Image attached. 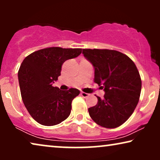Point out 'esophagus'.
<instances>
[{"label":"esophagus","instance_id":"1","mask_svg":"<svg viewBox=\"0 0 160 160\" xmlns=\"http://www.w3.org/2000/svg\"><path fill=\"white\" fill-rule=\"evenodd\" d=\"M81 95H82L83 98H87V97H89V94L84 92H81Z\"/></svg>","mask_w":160,"mask_h":160}]
</instances>
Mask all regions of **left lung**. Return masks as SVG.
Masks as SVG:
<instances>
[{"label":"left lung","mask_w":160,"mask_h":160,"mask_svg":"<svg viewBox=\"0 0 160 160\" xmlns=\"http://www.w3.org/2000/svg\"><path fill=\"white\" fill-rule=\"evenodd\" d=\"M82 54L95 68L94 82L103 89L89 113L96 124L116 128L124 124L136 108L141 91V79L136 65L122 52L111 49H84Z\"/></svg>","instance_id":"1"}]
</instances>
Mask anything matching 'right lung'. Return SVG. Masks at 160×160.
I'll return each instance as SVG.
<instances>
[{
	"label": "right lung",
	"instance_id": "right-lung-1",
	"mask_svg": "<svg viewBox=\"0 0 160 160\" xmlns=\"http://www.w3.org/2000/svg\"><path fill=\"white\" fill-rule=\"evenodd\" d=\"M82 50L49 47L32 52L24 59L18 71L22 99L38 123L53 126L69 117L72 100L80 91L75 88L60 90L52 84L60 76L63 62L78 57Z\"/></svg>",
	"mask_w": 160,
	"mask_h": 160
}]
</instances>
